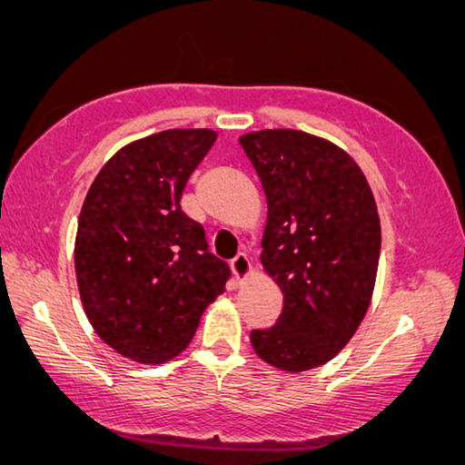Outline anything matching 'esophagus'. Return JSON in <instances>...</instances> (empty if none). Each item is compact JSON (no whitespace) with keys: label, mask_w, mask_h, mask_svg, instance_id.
Segmentation results:
<instances>
[{"label":"esophagus","mask_w":465,"mask_h":465,"mask_svg":"<svg viewBox=\"0 0 465 465\" xmlns=\"http://www.w3.org/2000/svg\"><path fill=\"white\" fill-rule=\"evenodd\" d=\"M231 269H232V275L237 279L247 277V275H250V271H252L250 258H247L245 253H237V256L231 260Z\"/></svg>","instance_id":"esophagus-1"}]
</instances>
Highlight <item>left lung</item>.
I'll return each instance as SVG.
<instances>
[{
    "mask_svg": "<svg viewBox=\"0 0 465 465\" xmlns=\"http://www.w3.org/2000/svg\"><path fill=\"white\" fill-rule=\"evenodd\" d=\"M266 194L264 269L283 294L271 328L252 330L271 366L302 372L347 345L371 304L381 252L374 196L353 158L326 139L275 129L239 139Z\"/></svg>",
    "mask_w": 465,
    "mask_h": 465,
    "instance_id": "8db88e82",
    "label": "left lung"
}]
</instances>
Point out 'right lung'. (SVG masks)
<instances>
[{"mask_svg":"<svg viewBox=\"0 0 465 465\" xmlns=\"http://www.w3.org/2000/svg\"><path fill=\"white\" fill-rule=\"evenodd\" d=\"M215 137L171 129L124 145L82 205L75 277L86 317L107 345L142 364L182 353L231 279L180 205Z\"/></svg>","mask_w":465,"mask_h":465,"instance_id":"obj_1","label":"right lung"}]
</instances>
